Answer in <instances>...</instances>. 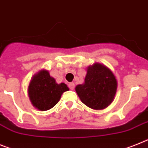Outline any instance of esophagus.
<instances>
[{
    "mask_svg": "<svg viewBox=\"0 0 148 148\" xmlns=\"http://www.w3.org/2000/svg\"><path fill=\"white\" fill-rule=\"evenodd\" d=\"M68 86H69V89L70 90H73L74 88H75V84L73 82H70L69 83V84H68Z\"/></svg>",
    "mask_w": 148,
    "mask_h": 148,
    "instance_id": "esophagus-1",
    "label": "esophagus"
}]
</instances>
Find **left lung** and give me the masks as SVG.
<instances>
[{"instance_id":"left-lung-1","label":"left lung","mask_w":148,"mask_h":148,"mask_svg":"<svg viewBox=\"0 0 148 148\" xmlns=\"http://www.w3.org/2000/svg\"><path fill=\"white\" fill-rule=\"evenodd\" d=\"M117 87V80L110 69L105 65L95 63L88 66L84 84L77 85L75 91L87 106L101 110L112 103Z\"/></svg>"}]
</instances>
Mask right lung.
Returning <instances> with one entry per match:
<instances>
[{"label": "right lung", "instance_id": "add662e5", "mask_svg": "<svg viewBox=\"0 0 148 148\" xmlns=\"http://www.w3.org/2000/svg\"><path fill=\"white\" fill-rule=\"evenodd\" d=\"M69 90L64 83L57 84L50 76L49 71L42 69L35 74L29 84V99L35 108L40 111H47L53 108L60 100L61 95Z\"/></svg>", "mask_w": 148, "mask_h": 148}]
</instances>
